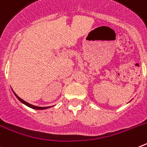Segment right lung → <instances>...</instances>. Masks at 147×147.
I'll use <instances>...</instances> for the list:
<instances>
[{"mask_svg":"<svg viewBox=\"0 0 147 147\" xmlns=\"http://www.w3.org/2000/svg\"><path fill=\"white\" fill-rule=\"evenodd\" d=\"M13 91V90H12ZM13 93H14V94L15 95V96L18 98V99L20 101V102H22L23 104H24L25 105H26V106H28V107H30V108H32V109H34V110H45V109H48V108H50V107H52L53 106H49V107H37V106H34V105H31V104L28 103V102H26V101H24V100H23L22 98H20V97L18 96V95L16 94V93H15V92L13 91Z\"/></svg>","mask_w":147,"mask_h":147,"instance_id":"obj_1","label":"right lung"}]
</instances>
